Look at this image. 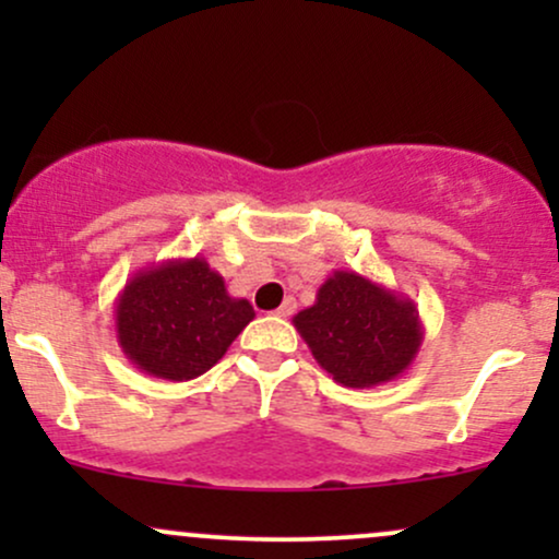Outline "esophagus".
Segmentation results:
<instances>
[{
	"instance_id": "1",
	"label": "esophagus",
	"mask_w": 559,
	"mask_h": 559,
	"mask_svg": "<svg viewBox=\"0 0 559 559\" xmlns=\"http://www.w3.org/2000/svg\"><path fill=\"white\" fill-rule=\"evenodd\" d=\"M294 312H297V299H294V297H286V299H284V305H281L278 310H275V316H278V318H292Z\"/></svg>"
}]
</instances>
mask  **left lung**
Returning a JSON list of instances; mask_svg holds the SVG:
<instances>
[{"label": "left lung", "instance_id": "obj_1", "mask_svg": "<svg viewBox=\"0 0 559 559\" xmlns=\"http://www.w3.org/2000/svg\"><path fill=\"white\" fill-rule=\"evenodd\" d=\"M294 329L320 368L346 389L394 381L418 357L423 323L409 297L355 271H333Z\"/></svg>", "mask_w": 559, "mask_h": 559}]
</instances>
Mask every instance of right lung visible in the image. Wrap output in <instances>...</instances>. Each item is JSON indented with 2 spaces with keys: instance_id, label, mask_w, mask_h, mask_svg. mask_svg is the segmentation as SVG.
<instances>
[{
  "instance_id": "right-lung-1",
  "label": "right lung",
  "mask_w": 559,
  "mask_h": 559,
  "mask_svg": "<svg viewBox=\"0 0 559 559\" xmlns=\"http://www.w3.org/2000/svg\"><path fill=\"white\" fill-rule=\"evenodd\" d=\"M254 320L247 299L230 297L204 258L141 267L115 299V333L141 373L191 381L207 373Z\"/></svg>"
}]
</instances>
